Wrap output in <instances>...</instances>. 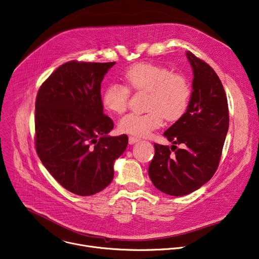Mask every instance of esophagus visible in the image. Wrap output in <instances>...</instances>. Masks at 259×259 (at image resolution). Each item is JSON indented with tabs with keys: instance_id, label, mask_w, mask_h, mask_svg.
Returning a JSON list of instances; mask_svg holds the SVG:
<instances>
[{
	"instance_id": "obj_1",
	"label": "esophagus",
	"mask_w": 259,
	"mask_h": 259,
	"mask_svg": "<svg viewBox=\"0 0 259 259\" xmlns=\"http://www.w3.org/2000/svg\"><path fill=\"white\" fill-rule=\"evenodd\" d=\"M139 140L140 139L138 137H135V136H129V138H128V142H129L130 145H133V144L139 142Z\"/></svg>"
}]
</instances>
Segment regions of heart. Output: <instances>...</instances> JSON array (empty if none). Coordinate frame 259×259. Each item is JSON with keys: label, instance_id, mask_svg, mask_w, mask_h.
Here are the masks:
<instances>
[{"label": "heart", "instance_id": "b5f03b06", "mask_svg": "<svg viewBox=\"0 0 259 259\" xmlns=\"http://www.w3.org/2000/svg\"><path fill=\"white\" fill-rule=\"evenodd\" d=\"M126 87L109 84L102 96V102L108 111L121 114L129 105L130 92L147 94L146 113H128L120 120L117 127L122 133L134 136H147L162 125L163 117L167 122H177L185 115L190 104L191 85L181 73H172L169 69L151 64L138 63L126 70Z\"/></svg>", "mask_w": 259, "mask_h": 259}]
</instances>
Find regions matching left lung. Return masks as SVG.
I'll return each instance as SVG.
<instances>
[{
    "instance_id": "8db88e82",
    "label": "left lung",
    "mask_w": 259,
    "mask_h": 259,
    "mask_svg": "<svg viewBox=\"0 0 259 259\" xmlns=\"http://www.w3.org/2000/svg\"><path fill=\"white\" fill-rule=\"evenodd\" d=\"M193 69L190 104L165 132L171 148L155 144L149 176L158 190L172 196L189 194L208 182L218 168L229 126L226 94L208 64L187 52ZM176 144H182L179 149Z\"/></svg>"
}]
</instances>
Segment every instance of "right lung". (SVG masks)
<instances>
[{
	"label": "right lung",
	"instance_id": "add662e5",
	"mask_svg": "<svg viewBox=\"0 0 259 259\" xmlns=\"http://www.w3.org/2000/svg\"><path fill=\"white\" fill-rule=\"evenodd\" d=\"M115 63L70 61L37 93L35 148L45 168L65 189L96 194L113 179V163L128 136H108L113 122L103 113L101 81Z\"/></svg>",
	"mask_w": 259,
	"mask_h": 259
}]
</instances>
